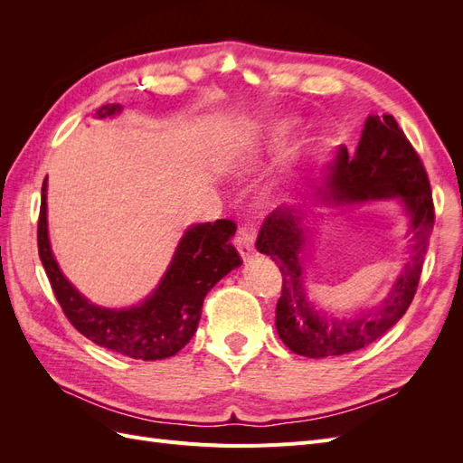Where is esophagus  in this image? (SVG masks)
<instances>
[{
    "label": "esophagus",
    "instance_id": "obj_1",
    "mask_svg": "<svg viewBox=\"0 0 463 463\" xmlns=\"http://www.w3.org/2000/svg\"><path fill=\"white\" fill-rule=\"evenodd\" d=\"M233 243H235L237 250H240V255H241L243 260H250L255 257L253 237H250V233H247V230L237 232V235L233 237Z\"/></svg>",
    "mask_w": 463,
    "mask_h": 463
}]
</instances>
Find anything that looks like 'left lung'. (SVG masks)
Returning a JSON list of instances; mask_svg holds the SVG:
<instances>
[{
	"instance_id": "obj_1",
	"label": "left lung",
	"mask_w": 463,
	"mask_h": 463,
	"mask_svg": "<svg viewBox=\"0 0 463 463\" xmlns=\"http://www.w3.org/2000/svg\"><path fill=\"white\" fill-rule=\"evenodd\" d=\"M328 189L338 201L398 197L411 226V260L388 299L374 313L335 318L315 311L303 288L299 255L305 243L301 208H276L264 218L257 250L269 255L282 272V293L276 305V330L293 354L303 357L345 355L367 347L405 315L421 278L423 260L434 226V204L429 175L413 145L398 128L394 116H371L354 156L340 148L332 165Z\"/></svg>"
}]
</instances>
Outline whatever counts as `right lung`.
<instances>
[{"label":"right lung","instance_id":"1","mask_svg":"<svg viewBox=\"0 0 463 463\" xmlns=\"http://www.w3.org/2000/svg\"><path fill=\"white\" fill-rule=\"evenodd\" d=\"M119 109L116 104L104 106L98 109V116L106 118ZM235 228L233 220H216L187 230L160 286L145 303L125 311L102 309L89 303L67 282L52 255L44 179L38 216V255L63 315L82 335L121 355L154 361L172 357L187 345L197 332L206 293L243 262L230 241Z\"/></svg>","mask_w":463,"mask_h":463}]
</instances>
